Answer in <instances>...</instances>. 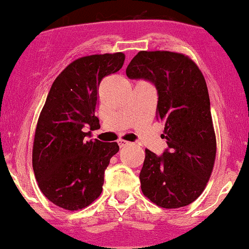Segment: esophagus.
Segmentation results:
<instances>
[{
  "mask_svg": "<svg viewBox=\"0 0 249 249\" xmlns=\"http://www.w3.org/2000/svg\"><path fill=\"white\" fill-rule=\"evenodd\" d=\"M117 142H119L120 147H124V146H127V145H130L129 142H127V140H124V139H120Z\"/></svg>",
  "mask_w": 249,
  "mask_h": 249,
  "instance_id": "esophagus-1",
  "label": "esophagus"
}]
</instances>
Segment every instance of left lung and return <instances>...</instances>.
Here are the masks:
<instances>
[{
  "instance_id": "8db88e82",
  "label": "left lung",
  "mask_w": 249,
  "mask_h": 249,
  "mask_svg": "<svg viewBox=\"0 0 249 249\" xmlns=\"http://www.w3.org/2000/svg\"><path fill=\"white\" fill-rule=\"evenodd\" d=\"M125 73L156 86V117L164 122L161 137L168 145L162 156L145 150L139 176L142 194L159 207H185L206 189L216 155L203 73L190 56L169 51H140Z\"/></svg>"
}]
</instances>
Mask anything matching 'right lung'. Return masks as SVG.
<instances>
[{
  "label": "right lung",
  "mask_w": 249,
  "mask_h": 249,
  "mask_svg": "<svg viewBox=\"0 0 249 249\" xmlns=\"http://www.w3.org/2000/svg\"><path fill=\"white\" fill-rule=\"evenodd\" d=\"M125 55L93 54L69 64L54 80L41 110L33 146L38 188L58 207L78 211L100 196L104 172L117 142L86 140L100 127L95 110L99 85L124 66Z\"/></svg>",
  "instance_id": "add662e5"
}]
</instances>
